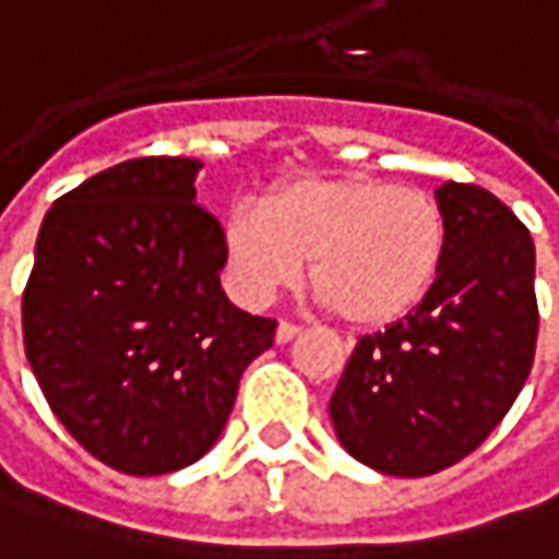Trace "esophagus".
<instances>
[{"label":"esophagus","mask_w":559,"mask_h":559,"mask_svg":"<svg viewBox=\"0 0 559 559\" xmlns=\"http://www.w3.org/2000/svg\"><path fill=\"white\" fill-rule=\"evenodd\" d=\"M300 335V325H294V322H287V319H281L278 322V332H275V338H278V345L284 342H290V338H297Z\"/></svg>","instance_id":"esophagus-1"}]
</instances>
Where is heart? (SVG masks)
<instances>
[{"label":"heart","instance_id":"1","mask_svg":"<svg viewBox=\"0 0 559 559\" xmlns=\"http://www.w3.org/2000/svg\"><path fill=\"white\" fill-rule=\"evenodd\" d=\"M224 252L237 290L269 300L310 259L319 297L350 325H389L433 287L445 252L440 202L382 177H304L265 199L237 205L224 224Z\"/></svg>","mask_w":559,"mask_h":559}]
</instances>
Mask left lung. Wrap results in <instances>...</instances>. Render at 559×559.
Returning <instances> with one entry per match:
<instances>
[{
  "label": "left lung",
  "instance_id": "1",
  "mask_svg": "<svg viewBox=\"0 0 559 559\" xmlns=\"http://www.w3.org/2000/svg\"><path fill=\"white\" fill-rule=\"evenodd\" d=\"M440 275L414 310L364 335L329 402L347 452L382 475L427 477L462 462L507 417L538 342L535 243L507 205L443 182Z\"/></svg>",
  "mask_w": 559,
  "mask_h": 559
}]
</instances>
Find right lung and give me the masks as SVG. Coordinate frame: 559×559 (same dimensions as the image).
I'll list each match as a JSON object with an SVG mask.
<instances>
[{
  "mask_svg": "<svg viewBox=\"0 0 559 559\" xmlns=\"http://www.w3.org/2000/svg\"><path fill=\"white\" fill-rule=\"evenodd\" d=\"M199 160L135 157L52 202L21 297L24 354L52 414L122 475H170L221 437L275 319L221 290L224 230Z\"/></svg>",
  "mask_w": 559,
  "mask_h": 559,
  "instance_id": "obj_1",
  "label": "right lung"
}]
</instances>
